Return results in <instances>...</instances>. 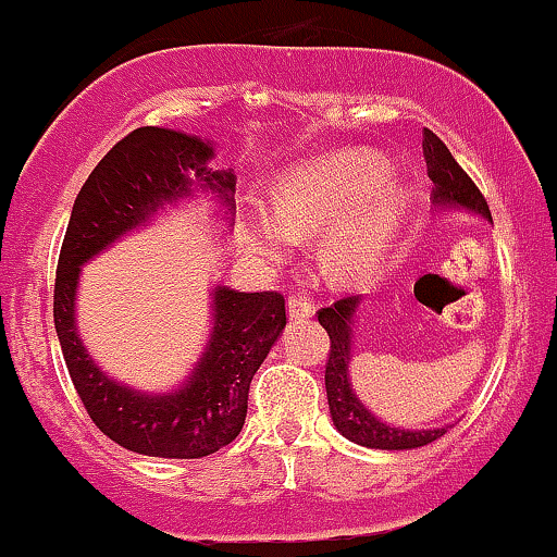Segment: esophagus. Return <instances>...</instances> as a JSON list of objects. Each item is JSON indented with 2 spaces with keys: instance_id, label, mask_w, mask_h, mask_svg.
Masks as SVG:
<instances>
[{
  "instance_id": "1",
  "label": "esophagus",
  "mask_w": 557,
  "mask_h": 557,
  "mask_svg": "<svg viewBox=\"0 0 557 557\" xmlns=\"http://www.w3.org/2000/svg\"><path fill=\"white\" fill-rule=\"evenodd\" d=\"M312 312H315V305H312L307 296L301 294H290L288 296V315L290 321H305V318H310Z\"/></svg>"
}]
</instances>
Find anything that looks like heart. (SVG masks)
<instances>
[{"label":"heart","instance_id":"obj_1","mask_svg":"<svg viewBox=\"0 0 557 557\" xmlns=\"http://www.w3.org/2000/svg\"><path fill=\"white\" fill-rule=\"evenodd\" d=\"M394 169L370 149L321 154L285 171L272 209L247 220V245L267 261L288 256L296 239L323 232L321 263L339 283L375 272L405 212V193L388 185Z\"/></svg>","mask_w":557,"mask_h":557}]
</instances>
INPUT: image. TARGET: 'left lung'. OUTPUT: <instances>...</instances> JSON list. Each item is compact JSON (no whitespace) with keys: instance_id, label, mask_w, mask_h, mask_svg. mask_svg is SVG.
I'll list each match as a JSON object with an SVG mask.
<instances>
[{"instance_id":"obj_1","label":"left lung","mask_w":557,"mask_h":557,"mask_svg":"<svg viewBox=\"0 0 557 557\" xmlns=\"http://www.w3.org/2000/svg\"><path fill=\"white\" fill-rule=\"evenodd\" d=\"M424 160H428V174L433 180V201L438 207H466L482 218L493 220L482 190L473 185L471 176L462 171V165L451 158L446 144L441 141L433 129H424ZM359 296H345L332 307L318 310V321L329 334V356H326V397L329 413L339 433L348 441L370 449H416L438 441L446 433L441 430H397L383 424L381 419L370 413L348 383L350 367V318H354Z\"/></svg>"}]
</instances>
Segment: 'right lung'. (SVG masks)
Returning <instances> with one entry per match:
<instances>
[{
  "instance_id": "obj_1",
  "label": "right lung",
  "mask_w": 557,
  "mask_h": 557,
  "mask_svg": "<svg viewBox=\"0 0 557 557\" xmlns=\"http://www.w3.org/2000/svg\"><path fill=\"white\" fill-rule=\"evenodd\" d=\"M212 147L165 127L127 133L97 163L73 203L53 283V323L73 386L91 422L119 446L147 457L196 460L228 446L245 428L250 381L285 326L277 290H214L212 339L180 392L141 394L97 370L75 332L81 263L141 225L165 201L190 193V174L231 203L234 174L207 169Z\"/></svg>"
}]
</instances>
